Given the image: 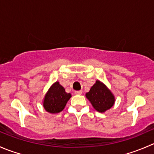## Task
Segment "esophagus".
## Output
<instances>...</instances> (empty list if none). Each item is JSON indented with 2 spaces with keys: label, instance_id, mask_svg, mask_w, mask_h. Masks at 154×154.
<instances>
[{
  "label": "esophagus",
  "instance_id": "obj_1",
  "mask_svg": "<svg viewBox=\"0 0 154 154\" xmlns=\"http://www.w3.org/2000/svg\"><path fill=\"white\" fill-rule=\"evenodd\" d=\"M75 93L76 94H82V91H75Z\"/></svg>",
  "mask_w": 154,
  "mask_h": 154
}]
</instances>
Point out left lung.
Returning <instances> with one entry per match:
<instances>
[{"label": "left lung", "instance_id": "8db88e82", "mask_svg": "<svg viewBox=\"0 0 154 154\" xmlns=\"http://www.w3.org/2000/svg\"><path fill=\"white\" fill-rule=\"evenodd\" d=\"M86 98L91 103L94 109L99 112H105L109 109L116 102V97L106 85L100 80L95 83L86 94Z\"/></svg>", "mask_w": 154, "mask_h": 154}]
</instances>
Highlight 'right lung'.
<instances>
[{"label": "right lung", "instance_id": "add662e5", "mask_svg": "<svg viewBox=\"0 0 154 154\" xmlns=\"http://www.w3.org/2000/svg\"><path fill=\"white\" fill-rule=\"evenodd\" d=\"M71 97V93H67L58 81L51 85L43 99V107L48 112L57 114L64 109L67 102Z\"/></svg>", "mask_w": 154, "mask_h": 154}]
</instances>
